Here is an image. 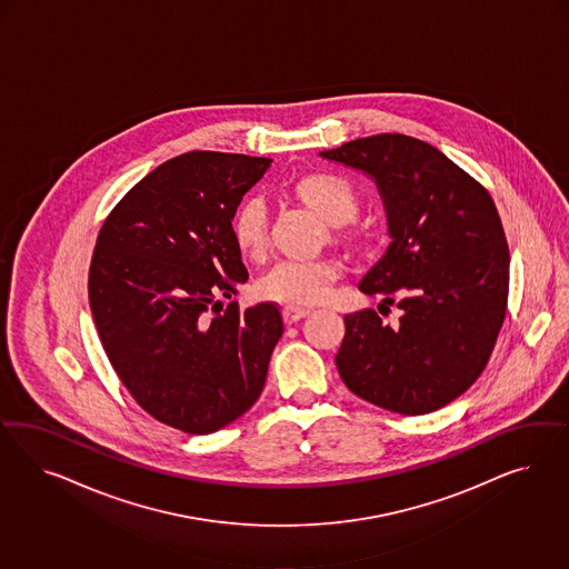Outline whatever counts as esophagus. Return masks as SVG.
<instances>
[{
    "mask_svg": "<svg viewBox=\"0 0 569 569\" xmlns=\"http://www.w3.org/2000/svg\"><path fill=\"white\" fill-rule=\"evenodd\" d=\"M283 321H286V326H293V323H298L300 319H305L307 315H309V310H300V309H283Z\"/></svg>",
    "mask_w": 569,
    "mask_h": 569,
    "instance_id": "1",
    "label": "esophagus"
}]
</instances>
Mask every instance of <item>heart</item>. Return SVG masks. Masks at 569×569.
Listing matches in <instances>:
<instances>
[{
	"mask_svg": "<svg viewBox=\"0 0 569 569\" xmlns=\"http://www.w3.org/2000/svg\"><path fill=\"white\" fill-rule=\"evenodd\" d=\"M293 196L333 227L350 223L357 214V196L345 179L333 174H309L293 186ZM271 217L269 207L260 196H250L236 208L231 217V233L241 254L259 259L269 248ZM336 240L357 246L355 231H336ZM340 269L331 260H279L260 276L257 292L262 300L288 309H309L326 302Z\"/></svg>",
	"mask_w": 569,
	"mask_h": 569,
	"instance_id": "obj_1",
	"label": "heart"
}]
</instances>
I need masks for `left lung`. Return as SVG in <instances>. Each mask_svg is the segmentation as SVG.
I'll list each match as a JSON object with an SVG mask.
<instances>
[{
	"label": "left lung",
	"mask_w": 569,
	"mask_h": 569,
	"mask_svg": "<svg viewBox=\"0 0 569 569\" xmlns=\"http://www.w3.org/2000/svg\"><path fill=\"white\" fill-rule=\"evenodd\" d=\"M319 156L376 181L392 241L359 290L402 310L392 328L373 309L346 315L340 378L392 413H431L480 378L505 321L509 248L497 207L421 139L379 133Z\"/></svg>",
	"instance_id": "1"
}]
</instances>
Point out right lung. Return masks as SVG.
Wrapping results in <instances>:
<instances>
[{
  "mask_svg": "<svg viewBox=\"0 0 569 569\" xmlns=\"http://www.w3.org/2000/svg\"><path fill=\"white\" fill-rule=\"evenodd\" d=\"M271 162L171 158L127 191L96 241L89 305L103 350L139 407L186 433L221 430L259 400L283 333L271 302L216 310L248 279L231 217Z\"/></svg>",
  "mask_w": 569,
  "mask_h": 569,
  "instance_id": "1",
  "label": "right lung"
}]
</instances>
